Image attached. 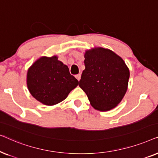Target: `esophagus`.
I'll return each instance as SVG.
<instances>
[{"instance_id": "obj_1", "label": "esophagus", "mask_w": 158, "mask_h": 158, "mask_svg": "<svg viewBox=\"0 0 158 158\" xmlns=\"http://www.w3.org/2000/svg\"><path fill=\"white\" fill-rule=\"evenodd\" d=\"M81 74H77V75H75V77H76L77 80L78 81H80V79H81Z\"/></svg>"}]
</instances>
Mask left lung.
Returning a JSON list of instances; mask_svg holds the SVG:
<instances>
[{
  "mask_svg": "<svg viewBox=\"0 0 158 158\" xmlns=\"http://www.w3.org/2000/svg\"><path fill=\"white\" fill-rule=\"evenodd\" d=\"M84 64L79 86L90 104L101 111L114 109L128 85L129 70L124 60L114 52L100 47L86 52Z\"/></svg>",
  "mask_w": 158,
  "mask_h": 158,
  "instance_id": "8db88e82",
  "label": "left lung"
}]
</instances>
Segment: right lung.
<instances>
[{"label":"right lung","mask_w":158,"mask_h":158,"mask_svg":"<svg viewBox=\"0 0 158 158\" xmlns=\"http://www.w3.org/2000/svg\"><path fill=\"white\" fill-rule=\"evenodd\" d=\"M78 81L70 75L68 66L56 56L41 57L27 73V85L31 94L40 102L52 106L64 100Z\"/></svg>","instance_id":"1"}]
</instances>
